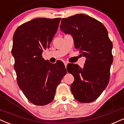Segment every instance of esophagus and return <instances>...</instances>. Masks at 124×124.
<instances>
[{"label": "esophagus", "instance_id": "34e87169", "mask_svg": "<svg viewBox=\"0 0 124 124\" xmlns=\"http://www.w3.org/2000/svg\"><path fill=\"white\" fill-rule=\"evenodd\" d=\"M64 64L65 66V67H67V64H68V62H64Z\"/></svg>", "mask_w": 124, "mask_h": 124}]
</instances>
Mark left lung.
I'll list each match as a JSON object with an SVG mask.
<instances>
[{"instance_id": "obj_1", "label": "left lung", "mask_w": 124, "mask_h": 124, "mask_svg": "<svg viewBox=\"0 0 124 124\" xmlns=\"http://www.w3.org/2000/svg\"><path fill=\"white\" fill-rule=\"evenodd\" d=\"M60 27L65 34L72 36L75 48L86 58L83 68L75 64L68 67V72L74 77L71 85L72 93L78 101L92 102L109 82L113 57L108 30L101 22L82 14L62 18Z\"/></svg>"}]
</instances>
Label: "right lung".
I'll return each mask as SVG.
<instances>
[{
	"mask_svg": "<svg viewBox=\"0 0 124 124\" xmlns=\"http://www.w3.org/2000/svg\"><path fill=\"white\" fill-rule=\"evenodd\" d=\"M60 19L36 18L19 26L14 34L11 53L18 85L35 105L52 101L57 85L67 73L62 62L53 64L42 56L43 50L49 48Z\"/></svg>",
	"mask_w": 124,
	"mask_h": 124,
	"instance_id": "right-lung-1",
	"label": "right lung"
}]
</instances>
